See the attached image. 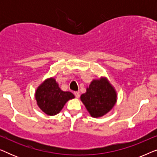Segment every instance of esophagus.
<instances>
[{
  "label": "esophagus",
  "instance_id": "1",
  "mask_svg": "<svg viewBox=\"0 0 157 157\" xmlns=\"http://www.w3.org/2000/svg\"><path fill=\"white\" fill-rule=\"evenodd\" d=\"M74 95L76 98H79V96H80V93H79L78 91H75L74 92Z\"/></svg>",
  "mask_w": 157,
  "mask_h": 157
}]
</instances>
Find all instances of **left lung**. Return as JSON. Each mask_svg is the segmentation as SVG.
<instances>
[{"instance_id":"8db88e82","label":"left lung","mask_w":157,"mask_h":157,"mask_svg":"<svg viewBox=\"0 0 157 157\" xmlns=\"http://www.w3.org/2000/svg\"><path fill=\"white\" fill-rule=\"evenodd\" d=\"M81 100L92 117H101L109 112L117 102V93L106 78L94 80L81 96Z\"/></svg>"}]
</instances>
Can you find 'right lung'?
<instances>
[{"instance_id": "obj_1", "label": "right lung", "mask_w": 157, "mask_h": 157, "mask_svg": "<svg viewBox=\"0 0 157 157\" xmlns=\"http://www.w3.org/2000/svg\"><path fill=\"white\" fill-rule=\"evenodd\" d=\"M74 98L70 91H63L53 78L46 79L38 87L36 100L45 113L53 116L59 113L68 100Z\"/></svg>"}]
</instances>
